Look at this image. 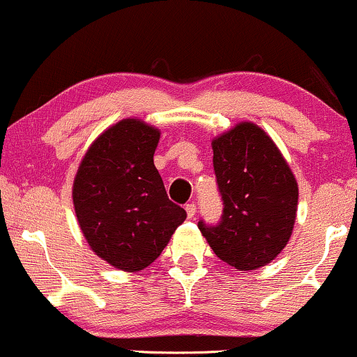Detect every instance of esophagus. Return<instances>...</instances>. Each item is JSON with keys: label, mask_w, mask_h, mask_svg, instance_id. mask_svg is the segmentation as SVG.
I'll return each instance as SVG.
<instances>
[{"label": "esophagus", "mask_w": 357, "mask_h": 357, "mask_svg": "<svg viewBox=\"0 0 357 357\" xmlns=\"http://www.w3.org/2000/svg\"><path fill=\"white\" fill-rule=\"evenodd\" d=\"M184 210H186L188 218H195V213H196V204L195 203L186 204V206H184Z\"/></svg>", "instance_id": "34e87169"}]
</instances>
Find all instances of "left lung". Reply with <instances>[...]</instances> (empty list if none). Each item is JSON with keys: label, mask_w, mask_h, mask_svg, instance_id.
<instances>
[{"label": "left lung", "mask_w": 357, "mask_h": 357, "mask_svg": "<svg viewBox=\"0 0 357 357\" xmlns=\"http://www.w3.org/2000/svg\"><path fill=\"white\" fill-rule=\"evenodd\" d=\"M211 146L223 215L218 225L199 220V231L230 267L245 272L264 267L292 235L296 178L275 142L252 122H240Z\"/></svg>", "instance_id": "left-lung-1"}]
</instances>
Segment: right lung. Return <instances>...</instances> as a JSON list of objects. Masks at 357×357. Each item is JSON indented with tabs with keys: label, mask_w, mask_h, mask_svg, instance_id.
Returning <instances> with one entry per match:
<instances>
[{
	"label": "right lung",
	"mask_w": 357,
	"mask_h": 357,
	"mask_svg": "<svg viewBox=\"0 0 357 357\" xmlns=\"http://www.w3.org/2000/svg\"><path fill=\"white\" fill-rule=\"evenodd\" d=\"M159 136L139 119L117 122L89 147L73 181L85 240L96 255L124 272L153 264L186 220L154 166Z\"/></svg>",
	"instance_id": "1"
}]
</instances>
